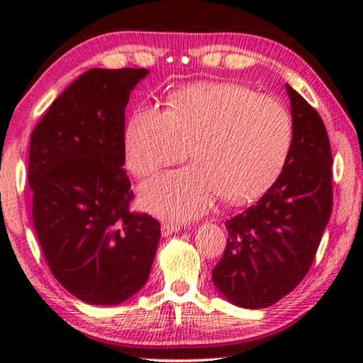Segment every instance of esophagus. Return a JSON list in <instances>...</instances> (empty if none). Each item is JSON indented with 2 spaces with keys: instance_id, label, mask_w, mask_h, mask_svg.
Masks as SVG:
<instances>
[{
  "instance_id": "34e87169",
  "label": "esophagus",
  "mask_w": 363,
  "mask_h": 363,
  "mask_svg": "<svg viewBox=\"0 0 363 363\" xmlns=\"http://www.w3.org/2000/svg\"><path fill=\"white\" fill-rule=\"evenodd\" d=\"M181 229H182V225L177 223H163L162 224V235L163 237L173 235V233H177Z\"/></svg>"
}]
</instances>
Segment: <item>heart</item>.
Returning a JSON list of instances; mask_svg holds the SVG:
<instances>
[{
  "label": "heart",
  "mask_w": 363,
  "mask_h": 363,
  "mask_svg": "<svg viewBox=\"0 0 363 363\" xmlns=\"http://www.w3.org/2000/svg\"><path fill=\"white\" fill-rule=\"evenodd\" d=\"M294 125L284 104L233 83H199L169 96L168 110L140 106L125 128L126 163L147 176L189 155L194 164L153 176L139 203L187 220L218 196L245 203L272 186L290 157Z\"/></svg>",
  "instance_id": "1"
}]
</instances>
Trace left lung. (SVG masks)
I'll return each mask as SVG.
<instances>
[{
	"label": "left lung",
	"instance_id": "8db88e82",
	"mask_svg": "<svg viewBox=\"0 0 363 363\" xmlns=\"http://www.w3.org/2000/svg\"><path fill=\"white\" fill-rule=\"evenodd\" d=\"M293 147L277 181L253 206L225 220L227 245L211 279L220 296L262 309L298 286L311 269L333 206L325 125L290 84Z\"/></svg>",
	"mask_w": 363,
	"mask_h": 363
}]
</instances>
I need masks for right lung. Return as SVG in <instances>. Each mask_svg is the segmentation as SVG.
<instances>
[{"instance_id":"obj_1","label":"right lung","mask_w":363,"mask_h":363,"mask_svg":"<svg viewBox=\"0 0 363 363\" xmlns=\"http://www.w3.org/2000/svg\"><path fill=\"white\" fill-rule=\"evenodd\" d=\"M147 69H91L56 101L30 138L33 225L48 266L73 296L125 303L145 285L160 224L130 213L125 108Z\"/></svg>"}]
</instances>
